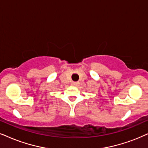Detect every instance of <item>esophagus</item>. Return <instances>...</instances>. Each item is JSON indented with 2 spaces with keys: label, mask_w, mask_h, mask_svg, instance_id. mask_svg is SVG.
<instances>
[{
  "label": "esophagus",
  "mask_w": 148,
  "mask_h": 148,
  "mask_svg": "<svg viewBox=\"0 0 148 148\" xmlns=\"http://www.w3.org/2000/svg\"><path fill=\"white\" fill-rule=\"evenodd\" d=\"M78 84H79V82H72V85H77Z\"/></svg>",
  "instance_id": "1"
}]
</instances>
